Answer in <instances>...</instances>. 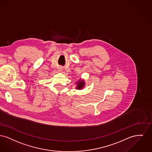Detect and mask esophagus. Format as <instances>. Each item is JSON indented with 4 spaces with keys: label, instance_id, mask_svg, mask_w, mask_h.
<instances>
[{
    "label": "esophagus",
    "instance_id": "esophagus-1",
    "mask_svg": "<svg viewBox=\"0 0 152 152\" xmlns=\"http://www.w3.org/2000/svg\"><path fill=\"white\" fill-rule=\"evenodd\" d=\"M62 70H63L62 68H61H61H59V72H62Z\"/></svg>",
    "mask_w": 152,
    "mask_h": 152
}]
</instances>
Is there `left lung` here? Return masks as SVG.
Returning <instances> with one entry per match:
<instances>
[{"label":"left lung","instance_id":"obj_1","mask_svg":"<svg viewBox=\"0 0 152 152\" xmlns=\"http://www.w3.org/2000/svg\"><path fill=\"white\" fill-rule=\"evenodd\" d=\"M85 80H80L77 82V87H76V89L77 90H80L82 88H83V87L85 86Z\"/></svg>","mask_w":152,"mask_h":152}]
</instances>
